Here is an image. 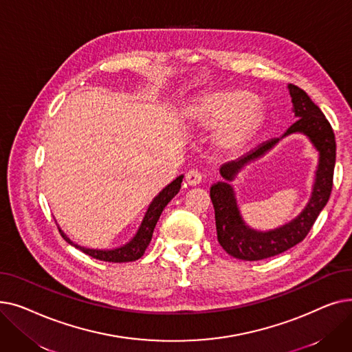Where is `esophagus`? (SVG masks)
Segmentation results:
<instances>
[{
    "label": "esophagus",
    "mask_w": 352,
    "mask_h": 352,
    "mask_svg": "<svg viewBox=\"0 0 352 352\" xmlns=\"http://www.w3.org/2000/svg\"><path fill=\"white\" fill-rule=\"evenodd\" d=\"M186 181L188 186H198V184H201V181H202V174L198 173L197 170H191L186 175Z\"/></svg>",
    "instance_id": "obj_1"
}]
</instances>
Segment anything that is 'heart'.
Instances as JSON below:
<instances>
[{"label":"heart","instance_id":"b5f03b06","mask_svg":"<svg viewBox=\"0 0 352 352\" xmlns=\"http://www.w3.org/2000/svg\"><path fill=\"white\" fill-rule=\"evenodd\" d=\"M198 126L217 128V144L228 151L239 150L254 134L260 121V107L248 91H217L192 102L187 111Z\"/></svg>","mask_w":352,"mask_h":352}]
</instances>
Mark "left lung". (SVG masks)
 <instances>
[{
  "instance_id": "left-lung-1",
  "label": "left lung",
  "mask_w": 352,
  "mask_h": 352,
  "mask_svg": "<svg viewBox=\"0 0 352 352\" xmlns=\"http://www.w3.org/2000/svg\"><path fill=\"white\" fill-rule=\"evenodd\" d=\"M288 91L292 102V113L298 120L287 129L283 137L268 140L248 154L221 165L219 174L224 179L215 182L210 188V197L215 210L218 243L238 260H264L301 243L327 206L331 195L337 148L334 131L322 111L312 102L304 89L288 84ZM291 133L305 135L319 151V165L311 197L306 208L289 223L270 232L254 230L245 224L230 182L245 164L265 155L280 139Z\"/></svg>"
}]
</instances>
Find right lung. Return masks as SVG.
<instances>
[{"instance_id":"obj_1","label":"right lung","mask_w":352,"mask_h":352,"mask_svg":"<svg viewBox=\"0 0 352 352\" xmlns=\"http://www.w3.org/2000/svg\"><path fill=\"white\" fill-rule=\"evenodd\" d=\"M184 175L177 177L173 182H170L168 186L162 188L157 197L151 201V204L148 206V210L141 221V226L137 230L135 235L129 239V241L121 247L113 248V250H97V248H85L78 244H74L71 239L64 234V231L58 227L61 235L64 236L65 241L76 248L81 250L87 255L97 258V260L101 261H108V263H129V261H135L138 258H141L150 244L154 228L157 226V221L160 219V215L162 210L166 207V204L178 194L181 188V182H182Z\"/></svg>"}]
</instances>
